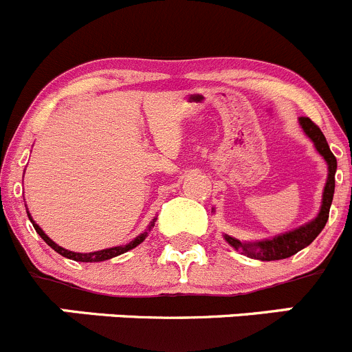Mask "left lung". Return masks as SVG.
I'll list each match as a JSON object with an SVG mask.
<instances>
[{
  "label": "left lung",
  "mask_w": 352,
  "mask_h": 352,
  "mask_svg": "<svg viewBox=\"0 0 352 352\" xmlns=\"http://www.w3.org/2000/svg\"><path fill=\"white\" fill-rule=\"evenodd\" d=\"M300 128L306 133L307 138L314 143L316 150L320 152V155L327 160V166H329V178H327V185L323 190V199H321V209L318 212V216L313 221L306 223L304 226L292 230V232H287L283 235L274 236L271 240H263V242H240V240L233 239L230 235H224V240L230 243L235 250H242V254L252 257V259L259 261H278V259H287V257L294 256L299 250H302L304 247L309 245L314 239L321 233V230L324 228V224L329 221V212L330 206H332L333 200V190H336V170H337V159L332 152H330V146L327 143V138L321 133V129L318 128L316 124L309 119V117H300L299 119Z\"/></svg>",
  "instance_id": "left-lung-1"
}]
</instances>
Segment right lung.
Wrapping results in <instances>:
<instances>
[{"label": "right lung", "instance_id": "right-lung-1", "mask_svg": "<svg viewBox=\"0 0 352 352\" xmlns=\"http://www.w3.org/2000/svg\"><path fill=\"white\" fill-rule=\"evenodd\" d=\"M28 216H29V219H31V223H32V226H34V230L36 232H38V235L41 236L43 240H45L46 243H48L50 247H52L53 250H55V252H58L60 256H63V257H67V259H72V261H79V263H100V261H107V259H112V257H116V256H120V254H124V252H128V250H131V249H135L136 245H140V243L143 242V240L146 239V235H148V232L150 230L153 228V226H155V219L152 221V223L148 224V228H146V232H143L142 235H138L136 236L135 240H133V242H129V243H126V245H119V247H112V249H103V250H96V252H88V254H79V252H72V250H67V249H63V247H60V245H56L55 242H53L52 239H50L48 235H46L45 232H43L41 228H39L38 224L34 223V221H32V217H31V214L28 212Z\"/></svg>", "mask_w": 352, "mask_h": 352}]
</instances>
